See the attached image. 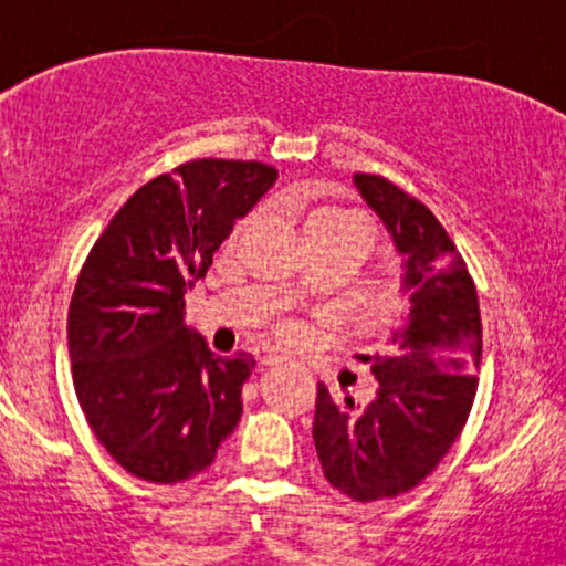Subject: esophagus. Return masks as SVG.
<instances>
[{"label": "esophagus", "mask_w": 566, "mask_h": 566, "mask_svg": "<svg viewBox=\"0 0 566 566\" xmlns=\"http://www.w3.org/2000/svg\"><path fill=\"white\" fill-rule=\"evenodd\" d=\"M284 361H287V356H282V354H263L261 356V365H265V367L284 365Z\"/></svg>", "instance_id": "34e87169"}]
</instances>
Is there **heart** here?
I'll return each mask as SVG.
<instances>
[{"mask_svg":"<svg viewBox=\"0 0 566 566\" xmlns=\"http://www.w3.org/2000/svg\"><path fill=\"white\" fill-rule=\"evenodd\" d=\"M350 226H359V229H369L367 218H361L359 212L354 210H346V207H319V210H314L308 216V223H305V229L311 231H322V229H350Z\"/></svg>","mask_w":566,"mask_h":566,"instance_id":"1","label":"heart"}]
</instances>
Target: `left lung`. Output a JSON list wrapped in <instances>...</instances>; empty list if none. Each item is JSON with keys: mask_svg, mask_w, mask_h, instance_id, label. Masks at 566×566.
Here are the masks:
<instances>
[{"mask_svg": "<svg viewBox=\"0 0 566 566\" xmlns=\"http://www.w3.org/2000/svg\"><path fill=\"white\" fill-rule=\"evenodd\" d=\"M361 199L405 255L407 324L375 356L378 396L365 409L319 382L314 444L327 482L356 503L418 486L469 420L482 361V316L473 279L437 216L391 180L356 172Z\"/></svg>", "mask_w": 566, "mask_h": 566, "instance_id": "obj_1", "label": "left lung"}]
</instances>
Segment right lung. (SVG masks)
I'll use <instances>...</instances> for the list:
<instances>
[{
	"label": "right lung",
	"instance_id": "1",
	"mask_svg": "<svg viewBox=\"0 0 566 566\" xmlns=\"http://www.w3.org/2000/svg\"><path fill=\"white\" fill-rule=\"evenodd\" d=\"M274 180L263 161H186L140 186L82 265L69 308L76 399L143 482L197 476L242 418L255 359L212 354L186 327L184 295Z\"/></svg>",
	"mask_w": 566,
	"mask_h": 566
}]
</instances>
